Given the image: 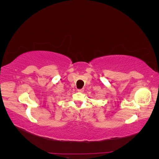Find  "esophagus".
<instances>
[{"label":"esophagus","mask_w":159,"mask_h":159,"mask_svg":"<svg viewBox=\"0 0 159 159\" xmlns=\"http://www.w3.org/2000/svg\"><path fill=\"white\" fill-rule=\"evenodd\" d=\"M78 91H79V92H80V93H83L84 91V88H82V89H78Z\"/></svg>","instance_id":"obj_1"}]
</instances>
